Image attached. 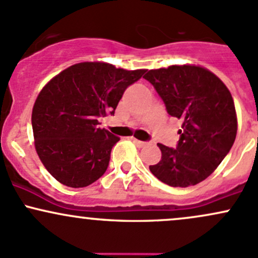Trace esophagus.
I'll return each mask as SVG.
<instances>
[{"label": "esophagus", "mask_w": 258, "mask_h": 258, "mask_svg": "<svg viewBox=\"0 0 258 258\" xmlns=\"http://www.w3.org/2000/svg\"><path fill=\"white\" fill-rule=\"evenodd\" d=\"M132 141H134V143L138 147V148H143V147L147 146V142H143V141L136 140V138H132Z\"/></svg>", "instance_id": "esophagus-1"}]
</instances>
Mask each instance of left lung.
<instances>
[{
    "mask_svg": "<svg viewBox=\"0 0 258 258\" xmlns=\"http://www.w3.org/2000/svg\"><path fill=\"white\" fill-rule=\"evenodd\" d=\"M180 118L176 148L158 144L161 159L152 174L172 187H188L207 179L230 152L237 131L233 97L211 71L198 66L151 70L143 77Z\"/></svg>",
    "mask_w": 258,
    "mask_h": 258,
    "instance_id": "left-lung-1",
    "label": "left lung"
}]
</instances>
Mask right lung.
Returning a JSON list of instances; mask_svg holds the SVG:
<instances>
[{
  "label": "right lung",
  "mask_w": 258,
  "mask_h": 258,
  "mask_svg": "<svg viewBox=\"0 0 258 258\" xmlns=\"http://www.w3.org/2000/svg\"><path fill=\"white\" fill-rule=\"evenodd\" d=\"M146 71L82 62L42 88L32 114L35 149L58 182L86 187L103 176L120 137L100 128L98 118L114 115L124 90Z\"/></svg>",
  "instance_id": "1"
}]
</instances>
